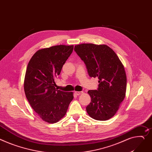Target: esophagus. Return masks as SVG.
<instances>
[{"mask_svg": "<svg viewBox=\"0 0 152 152\" xmlns=\"http://www.w3.org/2000/svg\"><path fill=\"white\" fill-rule=\"evenodd\" d=\"M75 93L76 95L79 96L80 94H82L83 93V91H75Z\"/></svg>", "mask_w": 152, "mask_h": 152, "instance_id": "1", "label": "esophagus"}]
</instances>
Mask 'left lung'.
<instances>
[{
  "label": "left lung",
  "instance_id": "left-lung-1",
  "mask_svg": "<svg viewBox=\"0 0 152 152\" xmlns=\"http://www.w3.org/2000/svg\"><path fill=\"white\" fill-rule=\"evenodd\" d=\"M74 50L83 60L91 77H98L99 88L88 93L91 102L86 111L92 119L107 121L118 111L125 97L126 76L119 57L107 45L81 44Z\"/></svg>",
  "mask_w": 152,
  "mask_h": 152
}]
</instances>
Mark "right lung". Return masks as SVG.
<instances>
[{
    "label": "right lung",
    "instance_id": "right-lung-1",
    "mask_svg": "<svg viewBox=\"0 0 152 152\" xmlns=\"http://www.w3.org/2000/svg\"><path fill=\"white\" fill-rule=\"evenodd\" d=\"M73 49V45L40 49L33 55L27 67L24 86L26 97L34 111L50 124L63 118L74 99L72 92L55 88V80Z\"/></svg>",
    "mask_w": 152,
    "mask_h": 152
}]
</instances>
